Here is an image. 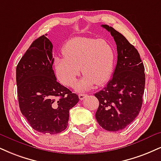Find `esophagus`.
Returning a JSON list of instances; mask_svg holds the SVG:
<instances>
[{
    "instance_id": "esophagus-1",
    "label": "esophagus",
    "mask_w": 161,
    "mask_h": 161,
    "mask_svg": "<svg viewBox=\"0 0 161 161\" xmlns=\"http://www.w3.org/2000/svg\"><path fill=\"white\" fill-rule=\"evenodd\" d=\"M86 96H87L86 94H79V99H80L81 100H84L85 97H86Z\"/></svg>"
}]
</instances>
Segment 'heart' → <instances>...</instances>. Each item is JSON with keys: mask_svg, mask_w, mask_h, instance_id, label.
Listing matches in <instances>:
<instances>
[{"mask_svg": "<svg viewBox=\"0 0 161 161\" xmlns=\"http://www.w3.org/2000/svg\"><path fill=\"white\" fill-rule=\"evenodd\" d=\"M64 58L55 60V72L61 84L74 87L80 74L84 75L76 86L78 92H85L102 86L111 78L115 61V52L105 40L75 37L66 42Z\"/></svg>", "mask_w": 161, "mask_h": 161, "instance_id": "obj_1", "label": "heart"}]
</instances>
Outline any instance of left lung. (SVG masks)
I'll use <instances>...</instances> for the list:
<instances>
[{"label": "left lung", "instance_id": "left-lung-1", "mask_svg": "<svg viewBox=\"0 0 161 161\" xmlns=\"http://www.w3.org/2000/svg\"><path fill=\"white\" fill-rule=\"evenodd\" d=\"M115 40L118 61L112 78L94 96L99 100L95 117L108 131L121 130L132 123L142 105L146 75L138 51L112 27L103 25Z\"/></svg>", "mask_w": 161, "mask_h": 161}]
</instances>
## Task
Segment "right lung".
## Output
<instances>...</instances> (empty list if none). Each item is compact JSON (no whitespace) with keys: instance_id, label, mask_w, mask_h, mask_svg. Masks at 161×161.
<instances>
[{"instance_id":"right-lung-1","label":"right lung","mask_w":161,"mask_h":161,"mask_svg":"<svg viewBox=\"0 0 161 161\" xmlns=\"http://www.w3.org/2000/svg\"><path fill=\"white\" fill-rule=\"evenodd\" d=\"M53 46L42 35L32 42L16 67L21 112L37 132L56 134L67 128L77 94L57 82L52 69Z\"/></svg>"}]
</instances>
